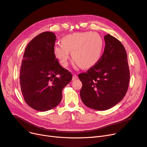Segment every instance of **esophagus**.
<instances>
[{
  "mask_svg": "<svg viewBox=\"0 0 147 147\" xmlns=\"http://www.w3.org/2000/svg\"><path fill=\"white\" fill-rule=\"evenodd\" d=\"M78 75L77 74H74L73 75V79H72V80H76V79H78Z\"/></svg>",
  "mask_w": 147,
  "mask_h": 147,
  "instance_id": "obj_1",
  "label": "esophagus"
}]
</instances>
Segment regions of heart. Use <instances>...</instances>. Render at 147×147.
Segmentation results:
<instances>
[{
	"label": "heart",
	"mask_w": 147,
	"mask_h": 147,
	"mask_svg": "<svg viewBox=\"0 0 147 147\" xmlns=\"http://www.w3.org/2000/svg\"><path fill=\"white\" fill-rule=\"evenodd\" d=\"M104 48L102 37L97 33L82 32L68 34L54 46L56 57L63 67L68 65L69 52L80 68L93 67L101 59Z\"/></svg>",
	"instance_id": "obj_1"
}]
</instances>
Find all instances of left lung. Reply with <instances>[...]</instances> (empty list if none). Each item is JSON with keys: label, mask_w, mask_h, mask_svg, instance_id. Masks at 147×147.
<instances>
[{"label": "left lung", "mask_w": 147, "mask_h": 147, "mask_svg": "<svg viewBox=\"0 0 147 147\" xmlns=\"http://www.w3.org/2000/svg\"><path fill=\"white\" fill-rule=\"evenodd\" d=\"M102 57L86 73L79 74L82 83V102L88 107L103 111L120 102L128 89L130 71L127 55L121 43L108 34L104 36Z\"/></svg>", "instance_id": "8db88e82"}]
</instances>
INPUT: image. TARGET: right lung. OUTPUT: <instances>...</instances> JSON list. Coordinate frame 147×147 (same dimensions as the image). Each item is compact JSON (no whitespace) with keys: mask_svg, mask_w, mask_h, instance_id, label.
Wrapping results in <instances>:
<instances>
[{"mask_svg":"<svg viewBox=\"0 0 147 147\" xmlns=\"http://www.w3.org/2000/svg\"><path fill=\"white\" fill-rule=\"evenodd\" d=\"M56 37L49 32L37 35L27 45L22 60L20 82L22 96L28 105L39 111L50 110L60 103L62 90L73 78L56 58Z\"/></svg>","mask_w":147,"mask_h":147,"instance_id":"obj_1","label":"right lung"}]
</instances>
